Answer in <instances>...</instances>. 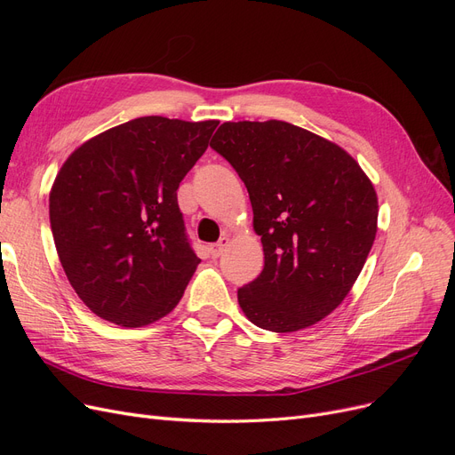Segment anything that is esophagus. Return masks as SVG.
Segmentation results:
<instances>
[{"instance_id":"34e87169","label":"esophagus","mask_w":455,"mask_h":455,"mask_svg":"<svg viewBox=\"0 0 455 455\" xmlns=\"http://www.w3.org/2000/svg\"><path fill=\"white\" fill-rule=\"evenodd\" d=\"M228 244H229V237H228V235H224V237L220 239L218 243L211 244V249H209V251H211V256H212V258H218L220 254H222V252L226 251V246H228Z\"/></svg>"}]
</instances>
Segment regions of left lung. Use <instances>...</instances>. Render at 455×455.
I'll return each mask as SVG.
<instances>
[{"instance_id":"1","label":"left lung","mask_w":455,"mask_h":455,"mask_svg":"<svg viewBox=\"0 0 455 455\" xmlns=\"http://www.w3.org/2000/svg\"><path fill=\"white\" fill-rule=\"evenodd\" d=\"M218 151L249 191L264 269L237 291L249 321L296 332L351 291L378 231V196L346 149L291 123H224Z\"/></svg>"}]
</instances>
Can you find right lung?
Wrapping results in <instances>:
<instances>
[{
    "label": "right lung",
    "instance_id": "right-lung-1",
    "mask_svg": "<svg viewBox=\"0 0 455 455\" xmlns=\"http://www.w3.org/2000/svg\"><path fill=\"white\" fill-rule=\"evenodd\" d=\"M218 121L148 116L81 144L49 196L68 281L100 319L139 328L171 313L199 266L176 189Z\"/></svg>",
    "mask_w": 455,
    "mask_h": 455
}]
</instances>
